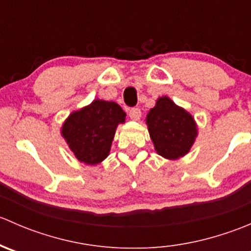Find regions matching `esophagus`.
<instances>
[{
	"label": "esophagus",
	"instance_id": "1",
	"mask_svg": "<svg viewBox=\"0 0 251 251\" xmlns=\"http://www.w3.org/2000/svg\"><path fill=\"white\" fill-rule=\"evenodd\" d=\"M128 115H130V118L132 119V120H140L142 116L141 109H138V108H131V109L128 110Z\"/></svg>",
	"mask_w": 251,
	"mask_h": 251
}]
</instances>
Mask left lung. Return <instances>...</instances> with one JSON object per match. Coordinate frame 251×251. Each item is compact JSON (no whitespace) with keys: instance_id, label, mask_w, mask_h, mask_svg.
<instances>
[{"instance_id":"1","label":"left lung","mask_w":251,"mask_h":251,"mask_svg":"<svg viewBox=\"0 0 251 251\" xmlns=\"http://www.w3.org/2000/svg\"><path fill=\"white\" fill-rule=\"evenodd\" d=\"M146 123L155 151L169 160L186 155L198 136L193 116L168 96L156 100L155 107L147 114Z\"/></svg>"}]
</instances>
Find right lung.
<instances>
[{
    "label": "right lung",
    "mask_w": 251,
    "mask_h": 251,
    "mask_svg": "<svg viewBox=\"0 0 251 251\" xmlns=\"http://www.w3.org/2000/svg\"><path fill=\"white\" fill-rule=\"evenodd\" d=\"M125 118L126 113L118 103L95 100L73 111L60 133L78 161L97 165L109 155L116 127L125 123Z\"/></svg>",
    "instance_id": "1"
}]
</instances>
